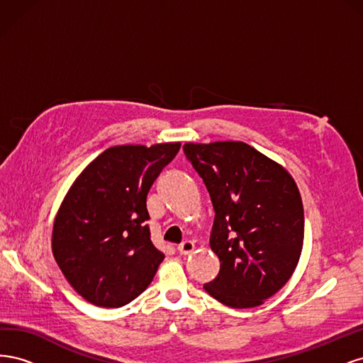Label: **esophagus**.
Instances as JSON below:
<instances>
[{"instance_id":"1","label":"esophagus","mask_w":363,"mask_h":363,"mask_svg":"<svg viewBox=\"0 0 363 363\" xmlns=\"http://www.w3.org/2000/svg\"><path fill=\"white\" fill-rule=\"evenodd\" d=\"M194 248H195V245H194L192 240H184V242H182V244L177 247V250H179V252H180L182 256L191 255V252L194 251Z\"/></svg>"}]
</instances>
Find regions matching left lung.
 Listing matches in <instances>:
<instances>
[{
    "label": "left lung",
    "instance_id": "obj_1",
    "mask_svg": "<svg viewBox=\"0 0 363 363\" xmlns=\"http://www.w3.org/2000/svg\"><path fill=\"white\" fill-rule=\"evenodd\" d=\"M183 150L215 208L211 248L221 268L204 289L235 309L260 306L286 284L300 260V191L281 164L245 142H189Z\"/></svg>",
    "mask_w": 363,
    "mask_h": 363
}]
</instances>
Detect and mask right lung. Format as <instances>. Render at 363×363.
I'll list each match as a JSON object with an SVG mask.
<instances>
[{
    "label": "right lung",
    "mask_w": 363,
    "mask_h": 363,
    "mask_svg": "<svg viewBox=\"0 0 363 363\" xmlns=\"http://www.w3.org/2000/svg\"><path fill=\"white\" fill-rule=\"evenodd\" d=\"M180 142L118 145L72 183L52 227V255L86 301L121 307L144 292L164 255L151 242L148 191Z\"/></svg>",
    "instance_id": "1"
}]
</instances>
